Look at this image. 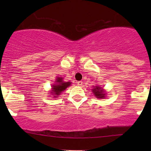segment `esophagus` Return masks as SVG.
<instances>
[{
    "mask_svg": "<svg viewBox=\"0 0 151 151\" xmlns=\"http://www.w3.org/2000/svg\"><path fill=\"white\" fill-rule=\"evenodd\" d=\"M82 83H83V82H82V81H78L77 82V84H78V86H82Z\"/></svg>",
    "mask_w": 151,
    "mask_h": 151,
    "instance_id": "1",
    "label": "esophagus"
}]
</instances>
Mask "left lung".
I'll use <instances>...</instances> for the list:
<instances>
[{
	"instance_id": "obj_1",
	"label": "left lung",
	"mask_w": 151,
	"mask_h": 151,
	"mask_svg": "<svg viewBox=\"0 0 151 151\" xmlns=\"http://www.w3.org/2000/svg\"><path fill=\"white\" fill-rule=\"evenodd\" d=\"M92 92L97 98L104 99L105 98V96H106V93H105L104 89H103L102 87H100V86H95V87L92 89Z\"/></svg>"
}]
</instances>
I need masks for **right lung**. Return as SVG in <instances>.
Returning a JSON list of instances; mask_svg holds the SVG:
<instances>
[{
    "label": "right lung",
    "instance_id": "right-lung-1",
    "mask_svg": "<svg viewBox=\"0 0 151 151\" xmlns=\"http://www.w3.org/2000/svg\"><path fill=\"white\" fill-rule=\"evenodd\" d=\"M57 79L55 80V83L52 85V90H51V94H53V97H58L61 93L64 91L68 86L71 85V82H63V78L61 77L56 78Z\"/></svg>",
    "mask_w": 151,
    "mask_h": 151
}]
</instances>
